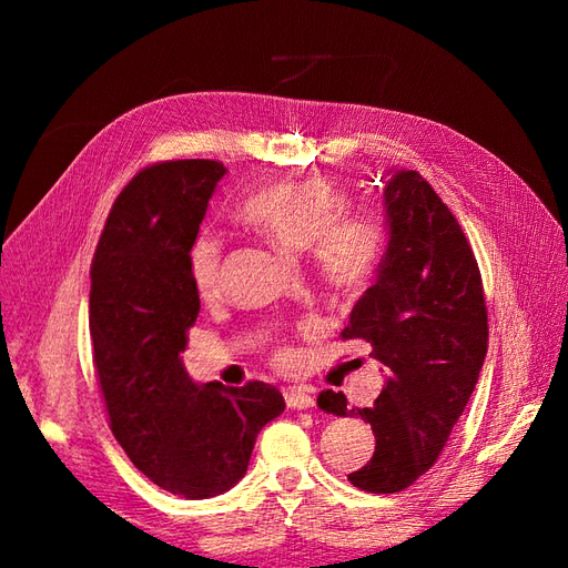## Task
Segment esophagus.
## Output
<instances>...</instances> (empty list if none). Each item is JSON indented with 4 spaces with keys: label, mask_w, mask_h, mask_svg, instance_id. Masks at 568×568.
Returning a JSON list of instances; mask_svg holds the SVG:
<instances>
[{
    "label": "esophagus",
    "mask_w": 568,
    "mask_h": 568,
    "mask_svg": "<svg viewBox=\"0 0 568 568\" xmlns=\"http://www.w3.org/2000/svg\"><path fill=\"white\" fill-rule=\"evenodd\" d=\"M285 405L291 409H307L315 405V397H312L303 388H291V390H285Z\"/></svg>",
    "instance_id": "esophagus-1"
}]
</instances>
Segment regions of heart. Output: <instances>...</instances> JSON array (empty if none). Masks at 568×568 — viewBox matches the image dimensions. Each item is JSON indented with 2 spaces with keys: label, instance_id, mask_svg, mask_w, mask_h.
<instances>
[{
  "label": "heart",
  "instance_id": "1",
  "mask_svg": "<svg viewBox=\"0 0 568 568\" xmlns=\"http://www.w3.org/2000/svg\"><path fill=\"white\" fill-rule=\"evenodd\" d=\"M348 204L352 197L334 180L300 178L258 190L241 204V216L285 251L310 248L320 281L332 291L356 293L376 273L388 229L376 210H348ZM222 256L224 239L212 229L190 241L187 273L202 300L220 291ZM275 358L287 366L293 352L281 348Z\"/></svg>",
  "mask_w": 568,
  "mask_h": 568
}]
</instances>
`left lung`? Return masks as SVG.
Returning <instances> with one entry per match:
<instances>
[{
  "label": "left lung",
  "mask_w": 568,
  "mask_h": 568,
  "mask_svg": "<svg viewBox=\"0 0 568 568\" xmlns=\"http://www.w3.org/2000/svg\"><path fill=\"white\" fill-rule=\"evenodd\" d=\"M388 251L378 277L352 310L342 339H364L385 383L371 407L322 390L332 415H358L376 452L348 480L366 493L413 486L437 462L466 409L488 352L484 281L456 216L417 171L385 185Z\"/></svg>",
  "instance_id": "left-lung-1"
}]
</instances>
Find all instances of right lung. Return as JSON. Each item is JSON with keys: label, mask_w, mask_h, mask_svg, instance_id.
Returning <instances> with one entry per match:
<instances>
[{"label": "right lung", "mask_w": 568, "mask_h": 568, "mask_svg": "<svg viewBox=\"0 0 568 568\" xmlns=\"http://www.w3.org/2000/svg\"><path fill=\"white\" fill-rule=\"evenodd\" d=\"M224 173L204 159L143 168L114 200L90 268L92 364L112 434L141 474L187 500L239 484L258 432L285 409L268 383L195 385L180 361L200 315L187 248Z\"/></svg>", "instance_id": "add662e5"}]
</instances>
